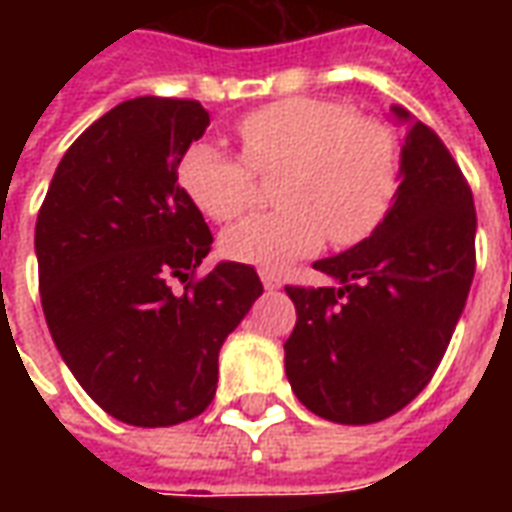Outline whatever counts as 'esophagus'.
<instances>
[{
  "label": "esophagus",
  "instance_id": "1",
  "mask_svg": "<svg viewBox=\"0 0 512 512\" xmlns=\"http://www.w3.org/2000/svg\"><path fill=\"white\" fill-rule=\"evenodd\" d=\"M260 279H263V285H266V290L282 288V277H279L277 271H268V268H263V271H260Z\"/></svg>",
  "mask_w": 512,
  "mask_h": 512
}]
</instances>
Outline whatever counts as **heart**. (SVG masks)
<instances>
[{"instance_id": "obj_1", "label": "heart", "mask_w": 512, "mask_h": 512, "mask_svg": "<svg viewBox=\"0 0 512 512\" xmlns=\"http://www.w3.org/2000/svg\"><path fill=\"white\" fill-rule=\"evenodd\" d=\"M241 158L211 142L180 156L178 183L213 222L241 219L257 197V175H277V211L257 213L230 233L222 252L238 263L282 268L332 244L351 246L384 222L400 180L395 131L334 98L293 95L235 123Z\"/></svg>"}]
</instances>
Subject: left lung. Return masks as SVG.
Returning a JSON list of instances; mask_svg holds the SVG:
<instances>
[{
    "label": "left lung",
    "instance_id": "obj_1",
    "mask_svg": "<svg viewBox=\"0 0 512 512\" xmlns=\"http://www.w3.org/2000/svg\"><path fill=\"white\" fill-rule=\"evenodd\" d=\"M395 115L408 112L395 106ZM400 175L373 235L315 263L337 288H285L296 304L290 386L312 414L340 425L381 422L428 386L472 288V189L425 123H411Z\"/></svg>",
    "mask_w": 512,
    "mask_h": 512
}]
</instances>
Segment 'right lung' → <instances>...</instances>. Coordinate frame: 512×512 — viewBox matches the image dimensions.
I'll return each mask as SVG.
<instances>
[{
  "label": "right lung",
  "instance_id": "add662e5",
  "mask_svg": "<svg viewBox=\"0 0 512 512\" xmlns=\"http://www.w3.org/2000/svg\"><path fill=\"white\" fill-rule=\"evenodd\" d=\"M205 128L200 101H123L68 147L35 224L57 351L106 414L136 428L211 406L219 348L263 293L246 263L197 277L213 235L178 164Z\"/></svg>",
  "mask_w": 512,
  "mask_h": 512
}]
</instances>
